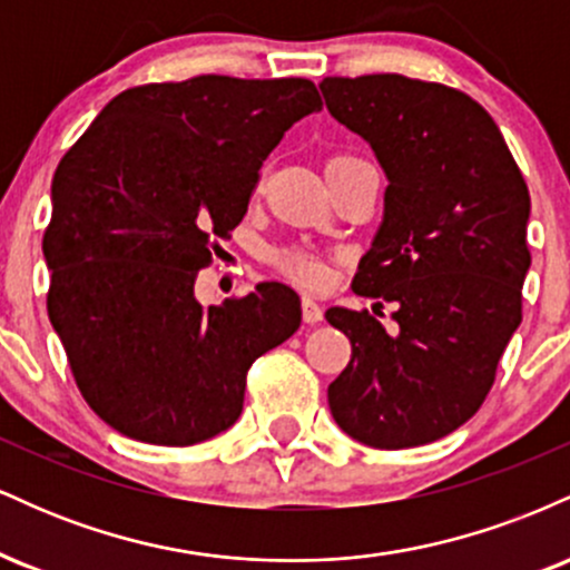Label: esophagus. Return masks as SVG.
Instances as JSON below:
<instances>
[{"label":"esophagus","instance_id":"esophagus-1","mask_svg":"<svg viewBox=\"0 0 570 570\" xmlns=\"http://www.w3.org/2000/svg\"><path fill=\"white\" fill-rule=\"evenodd\" d=\"M303 318L307 324H318L324 318V307L313 297H303Z\"/></svg>","mask_w":570,"mask_h":570}]
</instances>
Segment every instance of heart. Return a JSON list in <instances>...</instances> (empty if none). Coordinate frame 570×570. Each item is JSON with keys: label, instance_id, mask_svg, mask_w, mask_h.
Returning a JSON list of instances; mask_svg holds the SVG:
<instances>
[{"label": "heart", "instance_id": "b5f03b06", "mask_svg": "<svg viewBox=\"0 0 570 570\" xmlns=\"http://www.w3.org/2000/svg\"><path fill=\"white\" fill-rule=\"evenodd\" d=\"M278 263L294 281H299L303 286H324L326 284V267L318 263V259L307 257V254L286 252V254H281Z\"/></svg>", "mask_w": 570, "mask_h": 570}]
</instances>
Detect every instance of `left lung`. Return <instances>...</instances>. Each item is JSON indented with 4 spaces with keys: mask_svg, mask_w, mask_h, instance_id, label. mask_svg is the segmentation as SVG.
I'll list each match as a JSON object with an SVG mask.
<instances>
[{
    "mask_svg": "<svg viewBox=\"0 0 570 570\" xmlns=\"http://www.w3.org/2000/svg\"><path fill=\"white\" fill-rule=\"evenodd\" d=\"M318 88L389 179L351 289L396 303L394 332L367 311H326L351 340L330 410L356 442L417 448L480 410L522 322L531 195L493 117L461 90L402 75Z\"/></svg>",
    "mask_w": 570,
    "mask_h": 570,
    "instance_id": "1",
    "label": "left lung"
}]
</instances>
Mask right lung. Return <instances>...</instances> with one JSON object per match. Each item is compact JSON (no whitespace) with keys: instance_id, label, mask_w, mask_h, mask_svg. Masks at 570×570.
I'll return each mask as SVG.
<instances>
[{"instance_id":"1","label":"right lung","mask_w":570,"mask_h":570,"mask_svg":"<svg viewBox=\"0 0 570 570\" xmlns=\"http://www.w3.org/2000/svg\"><path fill=\"white\" fill-rule=\"evenodd\" d=\"M316 85L206 75L115 96L63 155L42 254L48 316L85 402L115 431L187 448L244 410L246 372L299 330L278 281L200 305L195 278L244 219L263 163Z\"/></svg>"}]
</instances>
